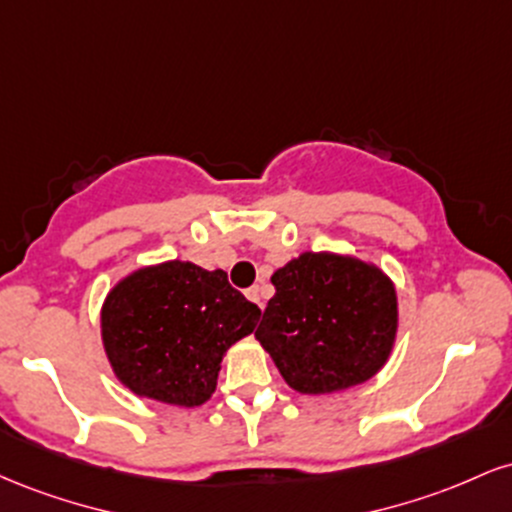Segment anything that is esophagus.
<instances>
[{"label":"esophagus","instance_id":"34e87169","mask_svg":"<svg viewBox=\"0 0 512 512\" xmlns=\"http://www.w3.org/2000/svg\"><path fill=\"white\" fill-rule=\"evenodd\" d=\"M245 296H248L252 303H257V305H260V308H264V296H262L260 286H250V289L245 291Z\"/></svg>","mask_w":512,"mask_h":512}]
</instances>
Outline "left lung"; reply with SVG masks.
<instances>
[{
	"label": "left lung",
	"instance_id": "obj_1",
	"mask_svg": "<svg viewBox=\"0 0 512 512\" xmlns=\"http://www.w3.org/2000/svg\"><path fill=\"white\" fill-rule=\"evenodd\" d=\"M255 339L301 395H332L380 373L395 349L397 289L378 264L305 250L272 274Z\"/></svg>",
	"mask_w": 512,
	"mask_h": 512
}]
</instances>
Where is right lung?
Returning a JSON list of instances; mask_svg holds the SVG:
<instances>
[{
    "instance_id": "add662e5",
    "label": "right lung",
    "mask_w": 512,
    "mask_h": 512,
    "mask_svg": "<svg viewBox=\"0 0 512 512\" xmlns=\"http://www.w3.org/2000/svg\"><path fill=\"white\" fill-rule=\"evenodd\" d=\"M260 315L223 269L168 260L134 269L108 291L101 339L129 392L195 409L214 395L223 356L255 332Z\"/></svg>"
}]
</instances>
